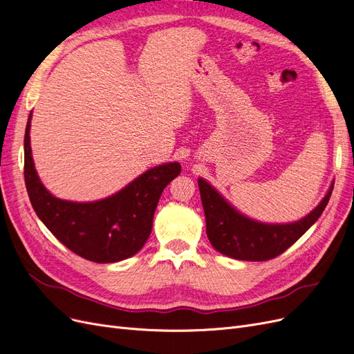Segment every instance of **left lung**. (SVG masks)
Returning a JSON list of instances; mask_svg holds the SVG:
<instances>
[{
	"mask_svg": "<svg viewBox=\"0 0 354 354\" xmlns=\"http://www.w3.org/2000/svg\"><path fill=\"white\" fill-rule=\"evenodd\" d=\"M198 185L211 245L223 255L242 261H266L286 251L317 221L334 189L332 181L325 198L303 218L291 223H263L234 208L207 180L199 177Z\"/></svg>",
	"mask_w": 354,
	"mask_h": 354,
	"instance_id": "1",
	"label": "left lung"
}]
</instances>
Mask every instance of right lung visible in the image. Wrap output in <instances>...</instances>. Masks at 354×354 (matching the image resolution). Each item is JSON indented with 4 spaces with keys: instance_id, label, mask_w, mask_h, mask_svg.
Returning <instances> with one entry per match:
<instances>
[{
    "instance_id": "add662e5",
    "label": "right lung",
    "mask_w": 354,
    "mask_h": 354,
    "mask_svg": "<svg viewBox=\"0 0 354 354\" xmlns=\"http://www.w3.org/2000/svg\"><path fill=\"white\" fill-rule=\"evenodd\" d=\"M29 113L25 131V185L38 218L55 236L85 260L116 263L143 248L152 232L158 201L181 171L167 162L145 171L116 194L91 202L60 199L42 185L30 149Z\"/></svg>"
}]
</instances>
